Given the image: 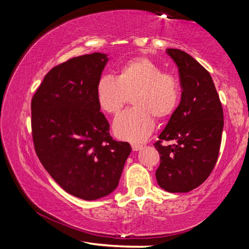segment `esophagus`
I'll list each match as a JSON object with an SVG mask.
<instances>
[{
	"instance_id": "esophagus-1",
	"label": "esophagus",
	"mask_w": 249,
	"mask_h": 249,
	"mask_svg": "<svg viewBox=\"0 0 249 249\" xmlns=\"http://www.w3.org/2000/svg\"><path fill=\"white\" fill-rule=\"evenodd\" d=\"M130 145H132V149H133L134 151L141 150V149L142 148V144H136V142H133V144H130Z\"/></svg>"
}]
</instances>
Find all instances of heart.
Wrapping results in <instances>:
<instances>
[{"mask_svg": "<svg viewBox=\"0 0 249 249\" xmlns=\"http://www.w3.org/2000/svg\"><path fill=\"white\" fill-rule=\"evenodd\" d=\"M130 95L135 107L117 117L113 129L122 140L141 142L153 132L154 116L166 120L174 114L180 100L179 82L150 59L133 58L120 67L116 78L104 75L96 86V100L107 114H119Z\"/></svg>", "mask_w": 249, "mask_h": 249, "instance_id": "1", "label": "heart"}]
</instances>
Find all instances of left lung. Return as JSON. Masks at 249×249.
Wrapping results in <instances>:
<instances>
[{
  "label": "left lung",
  "mask_w": 249,
  "mask_h": 249,
  "mask_svg": "<svg viewBox=\"0 0 249 249\" xmlns=\"http://www.w3.org/2000/svg\"><path fill=\"white\" fill-rule=\"evenodd\" d=\"M167 53L178 66L181 101L154 144L160 155L158 184L168 192H189L212 172L224 126L223 108L209 71L180 49ZM172 140L174 144L162 145Z\"/></svg>",
  "instance_id": "obj_1"
}]
</instances>
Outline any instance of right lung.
I'll return each mask as SVG.
<instances>
[{
    "label": "right lung",
    "mask_w": 249,
    "mask_h": 249,
    "mask_svg": "<svg viewBox=\"0 0 249 249\" xmlns=\"http://www.w3.org/2000/svg\"><path fill=\"white\" fill-rule=\"evenodd\" d=\"M107 54L71 58L45 75L32 99V134L41 165L69 195L96 200L119 185L130 145L109 135L96 100Z\"/></svg>",
    "instance_id": "add662e5"
}]
</instances>
